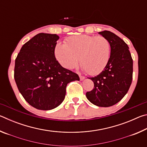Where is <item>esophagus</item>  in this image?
Here are the masks:
<instances>
[{"label":"esophagus","instance_id":"obj_1","mask_svg":"<svg viewBox=\"0 0 147 147\" xmlns=\"http://www.w3.org/2000/svg\"><path fill=\"white\" fill-rule=\"evenodd\" d=\"M79 77H80V80L81 81L84 80V79H85V77L83 76H81V75H79Z\"/></svg>","mask_w":147,"mask_h":147}]
</instances>
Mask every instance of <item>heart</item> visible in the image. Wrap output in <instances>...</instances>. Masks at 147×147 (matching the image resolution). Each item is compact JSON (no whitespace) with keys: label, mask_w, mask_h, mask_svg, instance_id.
Listing matches in <instances>:
<instances>
[{"label":"heart","mask_w":147,"mask_h":147,"mask_svg":"<svg viewBox=\"0 0 147 147\" xmlns=\"http://www.w3.org/2000/svg\"><path fill=\"white\" fill-rule=\"evenodd\" d=\"M110 52V44L104 37L79 35L70 37L65 44H57L54 53L57 60L63 67H74L80 58L84 70L94 75L100 73L107 66Z\"/></svg>","instance_id":"1"}]
</instances>
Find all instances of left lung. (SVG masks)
<instances>
[{"mask_svg":"<svg viewBox=\"0 0 147 147\" xmlns=\"http://www.w3.org/2000/svg\"><path fill=\"white\" fill-rule=\"evenodd\" d=\"M109 42L110 58L98 75L92 77L94 89L86 93V97L94 105L109 107L119 102L127 93L132 80L133 60L129 47L113 32H98Z\"/></svg>","mask_w":147,"mask_h":147,"instance_id":"8db88e82","label":"left lung"}]
</instances>
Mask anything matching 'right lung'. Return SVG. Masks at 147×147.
I'll use <instances>...</instances> for the list:
<instances>
[{
	"instance_id": "add662e5",
	"label": "right lung",
	"mask_w": 147,
	"mask_h": 147,
	"mask_svg": "<svg viewBox=\"0 0 147 147\" xmlns=\"http://www.w3.org/2000/svg\"><path fill=\"white\" fill-rule=\"evenodd\" d=\"M59 37L39 33L23 45L15 62L17 88L30 105L51 110L63 101L67 84L80 80L77 74L63 68L54 50Z\"/></svg>"
}]
</instances>
